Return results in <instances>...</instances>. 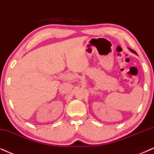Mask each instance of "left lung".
I'll list each match as a JSON object with an SVG mask.
<instances>
[{"label": "left lung", "instance_id": "1", "mask_svg": "<svg viewBox=\"0 0 154 154\" xmlns=\"http://www.w3.org/2000/svg\"><path fill=\"white\" fill-rule=\"evenodd\" d=\"M129 50H130V51H131V52H134V53H137V52H136L135 51H134V50H131V49H130V48H129Z\"/></svg>", "mask_w": 154, "mask_h": 154}]
</instances>
